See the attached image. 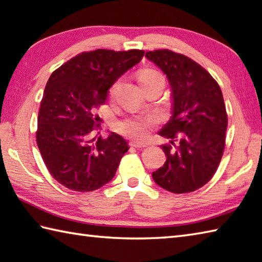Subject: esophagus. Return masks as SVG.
I'll list each match as a JSON object with an SVG mask.
<instances>
[{"mask_svg": "<svg viewBox=\"0 0 262 262\" xmlns=\"http://www.w3.org/2000/svg\"><path fill=\"white\" fill-rule=\"evenodd\" d=\"M130 145H132V146H135V147H144V146H146L147 144L145 143V142L132 141V142H130Z\"/></svg>", "mask_w": 262, "mask_h": 262, "instance_id": "esophagus-1", "label": "esophagus"}]
</instances>
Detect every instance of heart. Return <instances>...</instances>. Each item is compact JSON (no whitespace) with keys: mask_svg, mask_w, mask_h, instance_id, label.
<instances>
[{"mask_svg":"<svg viewBox=\"0 0 262 262\" xmlns=\"http://www.w3.org/2000/svg\"><path fill=\"white\" fill-rule=\"evenodd\" d=\"M160 75L161 74L155 70H143L139 74L140 84L150 81V80L157 77H160ZM151 122L152 119H130V120L119 122L117 128L119 132L122 133V134L136 137V139H142V137H144L146 135Z\"/></svg>","mask_w":262,"mask_h":262,"instance_id":"b5f03b06","label":"heart"}]
</instances>
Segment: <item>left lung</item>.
<instances>
[{"label":"left lung","instance_id":"obj_1","mask_svg":"<svg viewBox=\"0 0 262 262\" xmlns=\"http://www.w3.org/2000/svg\"><path fill=\"white\" fill-rule=\"evenodd\" d=\"M145 57L166 74L173 98L172 117L159 132L170 140L161 145L167 159L152 178L169 192H192L213 178L225 151L228 116L222 92L187 56L160 49Z\"/></svg>","mask_w":262,"mask_h":262}]
</instances>
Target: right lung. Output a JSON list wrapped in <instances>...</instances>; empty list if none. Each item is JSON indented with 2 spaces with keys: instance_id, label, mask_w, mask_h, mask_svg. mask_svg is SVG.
Instances as JSON below:
<instances>
[{
  "instance_id": "right-lung-1",
  "label": "right lung",
  "mask_w": 262,
  "mask_h": 262,
  "mask_svg": "<svg viewBox=\"0 0 262 262\" xmlns=\"http://www.w3.org/2000/svg\"><path fill=\"white\" fill-rule=\"evenodd\" d=\"M143 50L81 52L52 72L37 117L36 143L51 177L73 191L97 190L115 177L127 142L111 133L90 139L99 128L98 106L121 75L140 63Z\"/></svg>"
}]
</instances>
